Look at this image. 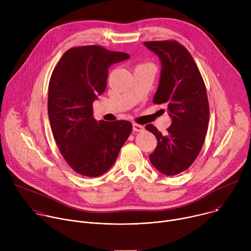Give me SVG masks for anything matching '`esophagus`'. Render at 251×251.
Here are the masks:
<instances>
[{
  "label": "esophagus",
  "mask_w": 251,
  "mask_h": 251,
  "mask_svg": "<svg viewBox=\"0 0 251 251\" xmlns=\"http://www.w3.org/2000/svg\"><path fill=\"white\" fill-rule=\"evenodd\" d=\"M133 130L135 132H142L143 130H144V127H143L142 125L137 124V123H133Z\"/></svg>",
  "instance_id": "obj_1"
}]
</instances>
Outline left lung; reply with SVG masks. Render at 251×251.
I'll use <instances>...</instances> for the list:
<instances>
[{"mask_svg":"<svg viewBox=\"0 0 251 251\" xmlns=\"http://www.w3.org/2000/svg\"><path fill=\"white\" fill-rule=\"evenodd\" d=\"M144 45L162 64L153 102L166 104L172 119L166 135L152 124L146 126L157 138V147L149 158L162 174L175 176L194 163L204 142L209 118L205 85L193 56L181 44L161 41Z\"/></svg>","mask_w":251,"mask_h":251,"instance_id":"1","label":"left lung"}]
</instances>
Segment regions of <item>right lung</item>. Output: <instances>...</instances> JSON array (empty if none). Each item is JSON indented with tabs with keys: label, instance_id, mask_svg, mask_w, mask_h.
<instances>
[{
	"label": "right lung",
	"instance_id": "add662e5",
	"mask_svg": "<svg viewBox=\"0 0 251 251\" xmlns=\"http://www.w3.org/2000/svg\"><path fill=\"white\" fill-rule=\"evenodd\" d=\"M129 57L99 46L77 47L66 50L52 71L50 123L62 157L80 175L93 177L108 171L132 132L129 121H96L92 106L106 89L108 68Z\"/></svg>",
	"mask_w": 251,
	"mask_h": 251
}]
</instances>
